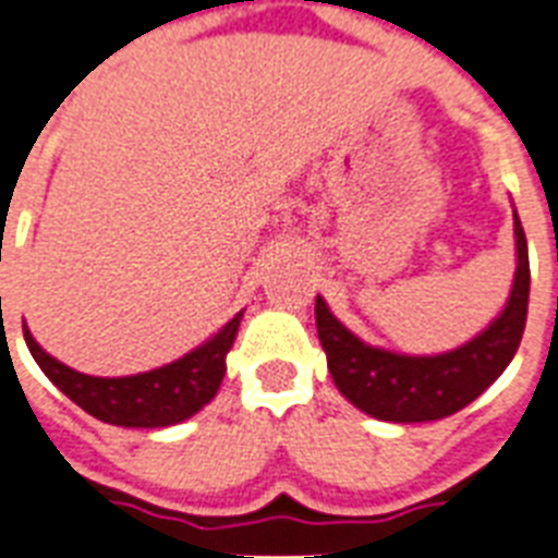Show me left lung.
<instances>
[{"label": "left lung", "mask_w": 558, "mask_h": 558, "mask_svg": "<svg viewBox=\"0 0 558 558\" xmlns=\"http://www.w3.org/2000/svg\"><path fill=\"white\" fill-rule=\"evenodd\" d=\"M512 231L515 278L507 304L475 339L446 353L408 356L397 350L373 348L330 313L322 295L315 298V327L341 397L385 423H432L475 402L507 371L527 324L530 257L515 208Z\"/></svg>", "instance_id": "8db88e82"}]
</instances>
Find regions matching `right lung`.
<instances>
[{"instance_id": "obj_1", "label": "right lung", "mask_w": 558, "mask_h": 558, "mask_svg": "<svg viewBox=\"0 0 558 558\" xmlns=\"http://www.w3.org/2000/svg\"><path fill=\"white\" fill-rule=\"evenodd\" d=\"M243 313H236L219 332H214L199 348H193L170 365L153 367L135 376H89L74 367L57 362L39 348L37 339L22 322L25 344L31 356L86 414L98 416L100 423L121 425V428H168L185 423L187 416L208 405L217 397L222 376H226V356L236 339Z\"/></svg>"}]
</instances>
